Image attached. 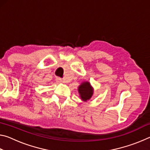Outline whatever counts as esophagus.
<instances>
[{
  "label": "esophagus",
  "instance_id": "1",
  "mask_svg": "<svg viewBox=\"0 0 150 150\" xmlns=\"http://www.w3.org/2000/svg\"><path fill=\"white\" fill-rule=\"evenodd\" d=\"M57 81H58V82L61 83H63V82H64V81H63V80L62 79H61V78H57Z\"/></svg>",
  "mask_w": 150,
  "mask_h": 150
}]
</instances>
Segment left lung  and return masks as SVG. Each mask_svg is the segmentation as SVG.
Returning a JSON list of instances; mask_svg holds the SVG:
<instances>
[{
  "label": "left lung",
  "mask_w": 150,
  "mask_h": 150,
  "mask_svg": "<svg viewBox=\"0 0 150 150\" xmlns=\"http://www.w3.org/2000/svg\"><path fill=\"white\" fill-rule=\"evenodd\" d=\"M78 92L81 100L83 102L89 100L94 94V88L88 81H83L78 87Z\"/></svg>",
  "instance_id": "8db88e82"
}]
</instances>
